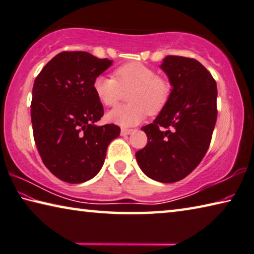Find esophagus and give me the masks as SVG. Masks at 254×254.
I'll list each match as a JSON object with an SVG mask.
<instances>
[{"label": "esophagus", "instance_id": "1", "mask_svg": "<svg viewBox=\"0 0 254 254\" xmlns=\"http://www.w3.org/2000/svg\"><path fill=\"white\" fill-rule=\"evenodd\" d=\"M132 131H134V130H132V129H126V128H123V129H122V135H123V136L130 135Z\"/></svg>", "mask_w": 254, "mask_h": 254}]
</instances>
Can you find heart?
<instances>
[{
	"instance_id": "obj_1",
	"label": "heart",
	"mask_w": 254,
	"mask_h": 254,
	"mask_svg": "<svg viewBox=\"0 0 254 254\" xmlns=\"http://www.w3.org/2000/svg\"><path fill=\"white\" fill-rule=\"evenodd\" d=\"M131 103L118 106L108 112L107 119L122 127H130L142 123L148 114L155 115L163 109L172 92L168 78L157 75L149 66L138 62L124 64L115 70V77L100 75L93 81L97 98L107 107L117 105L124 91Z\"/></svg>"
}]
</instances>
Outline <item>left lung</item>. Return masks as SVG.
I'll use <instances>...</instances> for the list:
<instances>
[{"label":"left lung","mask_w":254,"mask_h":254,"mask_svg":"<svg viewBox=\"0 0 254 254\" xmlns=\"http://www.w3.org/2000/svg\"><path fill=\"white\" fill-rule=\"evenodd\" d=\"M161 68L172 92L154 122L142 127L147 144L136 159L147 177L171 184L192 172L207 153L217 119V85L193 58L166 56Z\"/></svg>","instance_id":"left-lung-1"}]
</instances>
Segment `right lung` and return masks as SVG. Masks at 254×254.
<instances>
[{
  "label": "right lung",
  "mask_w": 254,
  "mask_h": 254,
  "mask_svg": "<svg viewBox=\"0 0 254 254\" xmlns=\"http://www.w3.org/2000/svg\"><path fill=\"white\" fill-rule=\"evenodd\" d=\"M111 64L86 52H62L33 83V138L46 168L62 181L82 184L97 176L108 145L120 134L117 125L94 124L103 107L93 81Z\"/></svg>",
  "instance_id": "right-lung-1"
}]
</instances>
